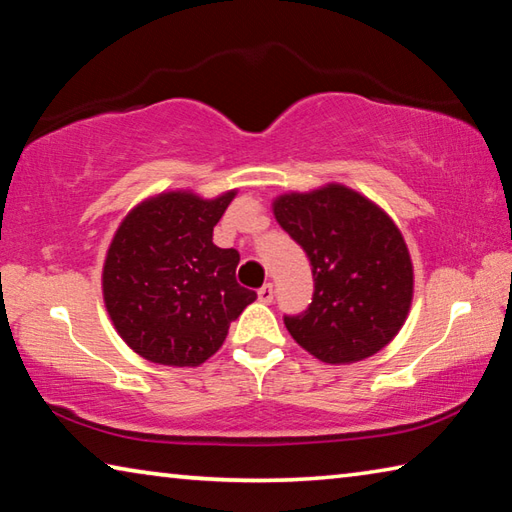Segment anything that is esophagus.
I'll return each mask as SVG.
<instances>
[{
    "label": "esophagus",
    "instance_id": "1",
    "mask_svg": "<svg viewBox=\"0 0 512 512\" xmlns=\"http://www.w3.org/2000/svg\"><path fill=\"white\" fill-rule=\"evenodd\" d=\"M273 287L271 284H264L262 289L257 291V298H259V302H264V305H268V302H273Z\"/></svg>",
    "mask_w": 512,
    "mask_h": 512
}]
</instances>
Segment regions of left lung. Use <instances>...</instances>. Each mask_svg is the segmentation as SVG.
<instances>
[{"label":"left lung","instance_id":"left-lung-1","mask_svg":"<svg viewBox=\"0 0 512 512\" xmlns=\"http://www.w3.org/2000/svg\"><path fill=\"white\" fill-rule=\"evenodd\" d=\"M271 207L314 273L309 309L284 318L293 341L332 366L386 348L413 302L411 253L391 216L341 183L280 194Z\"/></svg>","mask_w":512,"mask_h":512}]
</instances>
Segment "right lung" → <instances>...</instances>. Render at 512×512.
Listing matches in <instances>:
<instances>
[{"mask_svg": "<svg viewBox=\"0 0 512 512\" xmlns=\"http://www.w3.org/2000/svg\"><path fill=\"white\" fill-rule=\"evenodd\" d=\"M237 189L203 198L167 189L137 203L112 237L101 271L103 305L117 334L146 361L201 366L257 293L237 284L239 253L212 232Z\"/></svg>", "mask_w": 512, "mask_h": 512, "instance_id": "1", "label": "right lung"}]
</instances>
